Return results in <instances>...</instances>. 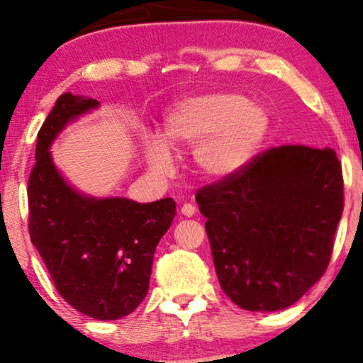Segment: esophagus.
<instances>
[{"label": "esophagus", "mask_w": 363, "mask_h": 363, "mask_svg": "<svg viewBox=\"0 0 363 363\" xmlns=\"http://www.w3.org/2000/svg\"><path fill=\"white\" fill-rule=\"evenodd\" d=\"M182 215L183 216H188V218H190V216H193V215H195V206H193V205H190V203H185V205H183L182 206Z\"/></svg>", "instance_id": "obj_1"}]
</instances>
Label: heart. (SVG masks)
I'll return each instance as SVG.
<instances>
[{
	"mask_svg": "<svg viewBox=\"0 0 363 363\" xmlns=\"http://www.w3.org/2000/svg\"><path fill=\"white\" fill-rule=\"evenodd\" d=\"M271 130L264 107L241 94L211 92L178 101L165 116L163 138H143L152 170H173L172 148L195 147L196 167L213 180H228L255 160Z\"/></svg>",
	"mask_w": 363,
	"mask_h": 363,
	"instance_id": "b5f03b06",
	"label": "heart"
}]
</instances>
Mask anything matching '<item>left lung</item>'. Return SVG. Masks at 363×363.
<instances>
[{"instance_id":"8db88e82","label":"left lung","mask_w":363,"mask_h":363,"mask_svg":"<svg viewBox=\"0 0 363 363\" xmlns=\"http://www.w3.org/2000/svg\"><path fill=\"white\" fill-rule=\"evenodd\" d=\"M195 198L225 294L246 311H282L329 266L344 211L342 165L332 148L274 147Z\"/></svg>"}]
</instances>
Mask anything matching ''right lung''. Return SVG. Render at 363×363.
Here are the masks:
<instances>
[{
	"label": "right lung",
	"mask_w": 363,
	"mask_h": 363,
	"mask_svg": "<svg viewBox=\"0 0 363 363\" xmlns=\"http://www.w3.org/2000/svg\"><path fill=\"white\" fill-rule=\"evenodd\" d=\"M97 107L96 99L66 92L39 128L28 228L67 304L92 319L116 320L145 299L155 247L177 206L173 198L137 203L87 196L59 173L49 152L52 142L67 123Z\"/></svg>",
	"instance_id": "obj_1"
}]
</instances>
